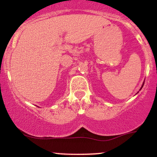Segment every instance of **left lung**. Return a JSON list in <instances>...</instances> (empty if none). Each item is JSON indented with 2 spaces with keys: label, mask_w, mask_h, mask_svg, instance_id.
Listing matches in <instances>:
<instances>
[{
  "label": "left lung",
  "mask_w": 157,
  "mask_h": 157,
  "mask_svg": "<svg viewBox=\"0 0 157 157\" xmlns=\"http://www.w3.org/2000/svg\"><path fill=\"white\" fill-rule=\"evenodd\" d=\"M144 82H145V81H144V82H143V84H142V87H141V89H140V90H141V89H142V87H143V85H144ZM137 93H138V92H137Z\"/></svg>",
  "instance_id": "left-lung-1"
}]
</instances>
